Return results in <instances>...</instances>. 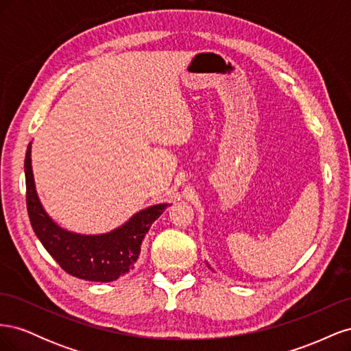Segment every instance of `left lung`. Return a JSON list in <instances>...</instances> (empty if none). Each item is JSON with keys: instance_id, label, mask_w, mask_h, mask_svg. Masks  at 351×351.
I'll list each match as a JSON object with an SVG mask.
<instances>
[{"instance_id": "obj_1", "label": "left lung", "mask_w": 351, "mask_h": 351, "mask_svg": "<svg viewBox=\"0 0 351 351\" xmlns=\"http://www.w3.org/2000/svg\"><path fill=\"white\" fill-rule=\"evenodd\" d=\"M206 265H208V268H210V265H209L208 262H206ZM210 269H212V268H210ZM212 271H214V269H212Z\"/></svg>"}]
</instances>
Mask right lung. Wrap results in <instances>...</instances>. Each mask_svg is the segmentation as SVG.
I'll use <instances>...</instances> for the list:
<instances>
[{"label":"right lung","instance_id":"1","mask_svg":"<svg viewBox=\"0 0 351 351\" xmlns=\"http://www.w3.org/2000/svg\"><path fill=\"white\" fill-rule=\"evenodd\" d=\"M25 176L27 212L36 237L62 269L86 281L110 282L129 274L141 256L146 232L171 205L155 204L137 210L111 231L80 234L58 226L40 204L32 169V142L26 151Z\"/></svg>","mask_w":351,"mask_h":351}]
</instances>
